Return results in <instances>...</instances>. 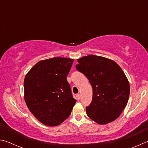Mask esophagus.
Masks as SVG:
<instances>
[{"label":"esophagus","mask_w":148,"mask_h":148,"mask_svg":"<svg viewBox=\"0 0 148 148\" xmlns=\"http://www.w3.org/2000/svg\"><path fill=\"white\" fill-rule=\"evenodd\" d=\"M76 97H77V99L79 100L80 99V95L79 94H77L76 95Z\"/></svg>","instance_id":"34e87169"}]
</instances>
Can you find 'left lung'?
Wrapping results in <instances>:
<instances>
[{"instance_id":"obj_1","label":"left lung","mask_w":148,"mask_h":148,"mask_svg":"<svg viewBox=\"0 0 148 148\" xmlns=\"http://www.w3.org/2000/svg\"><path fill=\"white\" fill-rule=\"evenodd\" d=\"M77 62L76 69L88 78L92 88L87 116L100 125L118 118L130 94L129 82L121 67L111 59L94 55L81 57Z\"/></svg>"}]
</instances>
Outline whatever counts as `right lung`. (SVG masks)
Instances as JSON below:
<instances>
[{
    "instance_id": "right-lung-1",
    "label": "right lung",
    "mask_w": 148,
    "mask_h": 148,
    "mask_svg": "<svg viewBox=\"0 0 148 148\" xmlns=\"http://www.w3.org/2000/svg\"><path fill=\"white\" fill-rule=\"evenodd\" d=\"M73 62L64 57L42 60L25 77V101L34 116L45 125H59L71 114L76 100L66 76Z\"/></svg>"
}]
</instances>
